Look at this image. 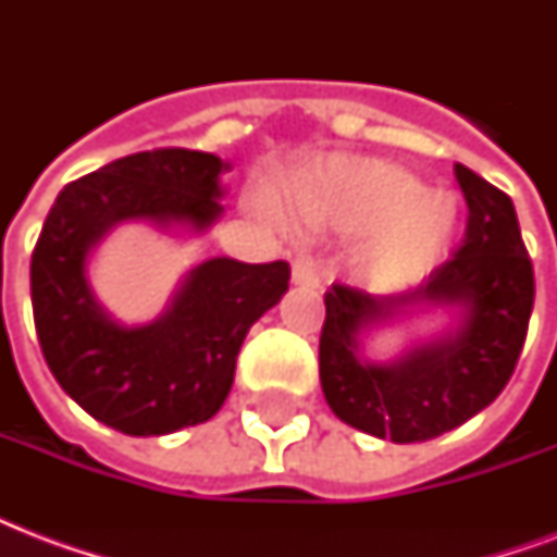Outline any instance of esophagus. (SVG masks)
Masks as SVG:
<instances>
[{
	"label": "esophagus",
	"mask_w": 557,
	"mask_h": 557,
	"mask_svg": "<svg viewBox=\"0 0 557 557\" xmlns=\"http://www.w3.org/2000/svg\"><path fill=\"white\" fill-rule=\"evenodd\" d=\"M292 280H295L297 286L318 288L321 286L318 262H314L309 253H300V257H295V262H292Z\"/></svg>",
	"instance_id": "1"
}]
</instances>
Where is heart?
<instances>
[{
    "mask_svg": "<svg viewBox=\"0 0 557 557\" xmlns=\"http://www.w3.org/2000/svg\"><path fill=\"white\" fill-rule=\"evenodd\" d=\"M314 219L364 231L358 265L381 286H405L440 262L457 227V201L424 193L416 176L375 159H332L297 185Z\"/></svg>",
    "mask_w": 557,
    "mask_h": 557,
    "instance_id": "1",
    "label": "heart"
}]
</instances>
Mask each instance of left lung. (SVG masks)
Returning a JSON list of instances; mask_svg holds the SVG:
<instances>
[{
	"label": "left lung",
	"mask_w": 557,
	"mask_h": 557,
	"mask_svg": "<svg viewBox=\"0 0 557 557\" xmlns=\"http://www.w3.org/2000/svg\"><path fill=\"white\" fill-rule=\"evenodd\" d=\"M454 173L468 222L450 260L401 295L375 297L341 283L323 295L326 405L341 422L398 445L454 431L500 396L518 367L535 304V271L511 199L462 164ZM424 305H454L463 321L450 336L414 348L393 366L357 356L367 329Z\"/></svg>",
	"instance_id": "8db88e82"
}]
</instances>
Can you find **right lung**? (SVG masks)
Instances as JSON below:
<instances>
[{
  "label": "right lung",
  "instance_id": "1",
  "mask_svg": "<svg viewBox=\"0 0 557 557\" xmlns=\"http://www.w3.org/2000/svg\"><path fill=\"white\" fill-rule=\"evenodd\" d=\"M199 150L135 152L65 185L30 257L34 326L48 370L98 422L161 436L216 416L245 335L288 292V262L216 257L196 265L147 326H121L91 295L86 260L124 219L208 231L222 216L219 173Z\"/></svg>",
  "mask_w": 557,
  "mask_h": 557
}]
</instances>
